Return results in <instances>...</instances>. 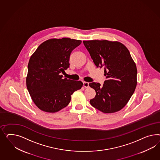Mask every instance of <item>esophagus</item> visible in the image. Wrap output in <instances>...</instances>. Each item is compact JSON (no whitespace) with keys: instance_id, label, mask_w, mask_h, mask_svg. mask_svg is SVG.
I'll use <instances>...</instances> for the list:
<instances>
[{"instance_id":"obj_1","label":"esophagus","mask_w":160,"mask_h":160,"mask_svg":"<svg viewBox=\"0 0 160 160\" xmlns=\"http://www.w3.org/2000/svg\"><path fill=\"white\" fill-rule=\"evenodd\" d=\"M83 86L86 88H88L89 87V83L88 82H83Z\"/></svg>"}]
</instances>
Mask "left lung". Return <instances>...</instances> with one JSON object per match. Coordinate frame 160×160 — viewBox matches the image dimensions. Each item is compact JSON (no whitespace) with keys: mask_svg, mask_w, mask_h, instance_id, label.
I'll use <instances>...</instances> for the list:
<instances>
[{"mask_svg":"<svg viewBox=\"0 0 160 160\" xmlns=\"http://www.w3.org/2000/svg\"><path fill=\"white\" fill-rule=\"evenodd\" d=\"M97 68L104 67L106 80L89 84L96 95L91 105L104 113H113L125 106L137 85V68L129 50L122 43L107 40L83 41Z\"/></svg>","mask_w":160,"mask_h":160,"instance_id":"obj_1","label":"left lung"}]
</instances>
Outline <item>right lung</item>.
Returning a JSON list of instances; mask_svg holds the SVG:
<instances>
[{"instance_id": "obj_1", "label": "right lung", "mask_w": 160, "mask_h": 160, "mask_svg": "<svg viewBox=\"0 0 160 160\" xmlns=\"http://www.w3.org/2000/svg\"><path fill=\"white\" fill-rule=\"evenodd\" d=\"M82 41L63 38L48 39L39 45L28 64L26 84L36 106L47 112H56L68 105L71 95L83 83L61 73L69 68L71 52Z\"/></svg>"}]
</instances>
